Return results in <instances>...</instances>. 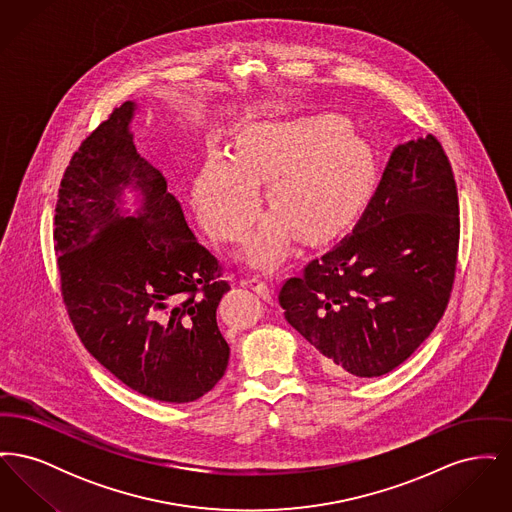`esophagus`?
<instances>
[{"mask_svg":"<svg viewBox=\"0 0 512 512\" xmlns=\"http://www.w3.org/2000/svg\"><path fill=\"white\" fill-rule=\"evenodd\" d=\"M247 286L257 293L259 297H263V299H270V295L274 292L272 284L268 282L267 278H261V276H251L247 280Z\"/></svg>","mask_w":512,"mask_h":512,"instance_id":"1","label":"esophagus"}]
</instances>
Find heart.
<instances>
[{"label":"heart","instance_id":"heart-1","mask_svg":"<svg viewBox=\"0 0 512 512\" xmlns=\"http://www.w3.org/2000/svg\"><path fill=\"white\" fill-rule=\"evenodd\" d=\"M374 180V155L332 113L263 121L240 132L226 155L211 153L194 180L195 209L222 242L244 240L259 213L257 186L274 209L245 249L249 263L276 267L293 236L320 240L353 219Z\"/></svg>","mask_w":512,"mask_h":512}]
</instances>
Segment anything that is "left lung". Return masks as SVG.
Instances as JSON below:
<instances>
[{"instance_id": "1", "label": "left lung", "mask_w": 512, "mask_h": 512, "mask_svg": "<svg viewBox=\"0 0 512 512\" xmlns=\"http://www.w3.org/2000/svg\"><path fill=\"white\" fill-rule=\"evenodd\" d=\"M457 249L455 178L428 134L393 149L353 232L286 280L278 301L326 372L384 376L443 317Z\"/></svg>"}]
</instances>
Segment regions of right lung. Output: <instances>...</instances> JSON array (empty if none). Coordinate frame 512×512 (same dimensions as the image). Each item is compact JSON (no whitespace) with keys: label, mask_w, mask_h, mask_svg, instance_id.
<instances>
[{"label":"right lung","mask_w":512,"mask_h":512,"mask_svg":"<svg viewBox=\"0 0 512 512\" xmlns=\"http://www.w3.org/2000/svg\"><path fill=\"white\" fill-rule=\"evenodd\" d=\"M136 111V101H124L63 174L53 230L61 292L78 338L122 384L190 403L228 366L217 307L230 284L165 176L138 153ZM126 193L135 195L134 214Z\"/></svg>","instance_id":"1"}]
</instances>
